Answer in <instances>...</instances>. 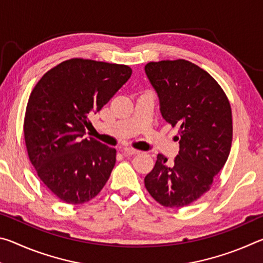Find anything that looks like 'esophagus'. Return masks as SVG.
Returning <instances> with one entry per match:
<instances>
[{
  "label": "esophagus",
  "instance_id": "esophagus-1",
  "mask_svg": "<svg viewBox=\"0 0 263 263\" xmlns=\"http://www.w3.org/2000/svg\"><path fill=\"white\" fill-rule=\"evenodd\" d=\"M123 153H124V155H135V154H138L139 153V151H137V149H133V148H130V147H125V148H123Z\"/></svg>",
  "mask_w": 263,
  "mask_h": 263
}]
</instances>
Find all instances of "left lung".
<instances>
[{"label": "left lung", "instance_id": "left-lung-1", "mask_svg": "<svg viewBox=\"0 0 263 263\" xmlns=\"http://www.w3.org/2000/svg\"><path fill=\"white\" fill-rule=\"evenodd\" d=\"M145 73L157 91L163 119L179 127L174 162L158 154L145 186L166 208L189 205L210 189L232 144V111L210 74L183 59L148 62Z\"/></svg>", "mask_w": 263, "mask_h": 263}]
</instances>
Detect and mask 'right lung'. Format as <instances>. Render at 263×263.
I'll list each match as a JSON object with an SVG mask.
<instances>
[{"label":"right lung","mask_w":263,"mask_h":263,"mask_svg":"<svg viewBox=\"0 0 263 263\" xmlns=\"http://www.w3.org/2000/svg\"><path fill=\"white\" fill-rule=\"evenodd\" d=\"M132 69L125 65L70 59L48 70L31 91L24 118L25 145L43 183L68 204L100 193L116 163V149L83 138L89 116L100 111Z\"/></svg>","instance_id":"add662e5"}]
</instances>
